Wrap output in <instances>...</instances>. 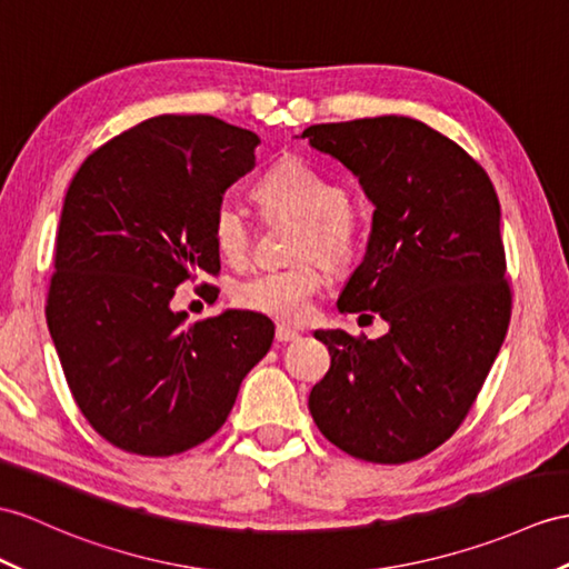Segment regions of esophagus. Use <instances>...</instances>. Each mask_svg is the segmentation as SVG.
Instances as JSON below:
<instances>
[{"instance_id": "esophagus-1", "label": "esophagus", "mask_w": 569, "mask_h": 569, "mask_svg": "<svg viewBox=\"0 0 569 569\" xmlns=\"http://www.w3.org/2000/svg\"><path fill=\"white\" fill-rule=\"evenodd\" d=\"M274 340H277V342H295V340H299V330L287 328V326H277Z\"/></svg>"}]
</instances>
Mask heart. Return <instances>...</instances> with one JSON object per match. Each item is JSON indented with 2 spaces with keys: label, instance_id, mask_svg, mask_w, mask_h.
Returning a JSON list of instances; mask_svg holds the SVG:
<instances>
[{
  "label": "heart",
  "instance_id": "1",
  "mask_svg": "<svg viewBox=\"0 0 569 569\" xmlns=\"http://www.w3.org/2000/svg\"><path fill=\"white\" fill-rule=\"evenodd\" d=\"M256 198L268 214L301 219L295 256H307L287 268H270L233 287L241 309L274 321L297 323L311 311V301L328 284V269L350 268L359 253V221L350 198L336 180L299 157H287L258 178ZM217 251L229 262H243L253 243V224L246 210L229 198L217 202L210 221ZM318 254L321 261L313 259Z\"/></svg>",
  "mask_w": 569,
  "mask_h": 569
}]
</instances>
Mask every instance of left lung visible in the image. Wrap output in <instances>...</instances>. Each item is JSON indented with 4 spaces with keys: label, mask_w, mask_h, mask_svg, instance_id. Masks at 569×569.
<instances>
[{
    "label": "left lung",
    "mask_w": 569,
    "mask_h": 569,
    "mask_svg": "<svg viewBox=\"0 0 569 569\" xmlns=\"http://www.w3.org/2000/svg\"><path fill=\"white\" fill-rule=\"evenodd\" d=\"M301 137L348 166L377 207L338 307L391 326L377 340L316 332L330 369L311 389V418L355 459H422L466 420L507 336L500 200L482 166L420 120L326 122Z\"/></svg>",
    "instance_id": "1"
}]
</instances>
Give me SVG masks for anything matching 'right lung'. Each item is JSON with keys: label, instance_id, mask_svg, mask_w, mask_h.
<instances>
[{"label": "right lung", "instance_id": "obj_1", "mask_svg": "<svg viewBox=\"0 0 569 569\" xmlns=\"http://www.w3.org/2000/svg\"><path fill=\"white\" fill-rule=\"evenodd\" d=\"M258 144L212 116H157L96 149L67 188L48 328L81 415L122 451L202 445L270 350L268 316L188 323L169 307L180 282L219 274L212 212Z\"/></svg>", "mask_w": 569, "mask_h": 569}]
</instances>
